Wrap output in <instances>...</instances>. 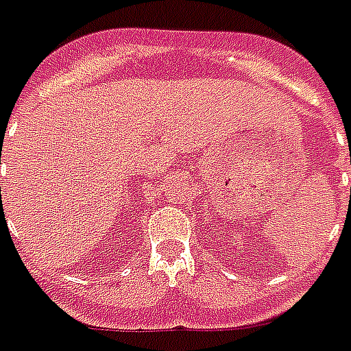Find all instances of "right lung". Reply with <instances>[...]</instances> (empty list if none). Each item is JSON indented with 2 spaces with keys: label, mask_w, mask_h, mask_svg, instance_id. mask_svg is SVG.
I'll use <instances>...</instances> for the list:
<instances>
[{
  "label": "right lung",
  "mask_w": 351,
  "mask_h": 351,
  "mask_svg": "<svg viewBox=\"0 0 351 351\" xmlns=\"http://www.w3.org/2000/svg\"><path fill=\"white\" fill-rule=\"evenodd\" d=\"M0 189H1V188H0Z\"/></svg>",
  "instance_id": "add662e5"
}]
</instances>
